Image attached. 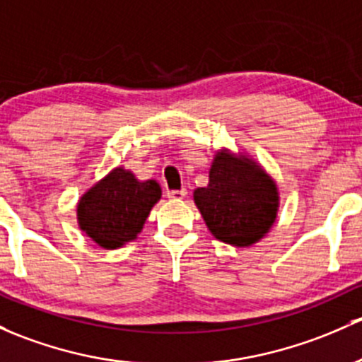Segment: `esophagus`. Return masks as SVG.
<instances>
[{
  "mask_svg": "<svg viewBox=\"0 0 362 362\" xmlns=\"http://www.w3.org/2000/svg\"><path fill=\"white\" fill-rule=\"evenodd\" d=\"M170 199H184V197H187V191L185 189H180V191H168Z\"/></svg>",
  "mask_w": 362,
  "mask_h": 362,
  "instance_id": "34e87169",
  "label": "esophagus"
}]
</instances>
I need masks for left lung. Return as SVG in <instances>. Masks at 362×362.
<instances>
[{"mask_svg":"<svg viewBox=\"0 0 362 362\" xmlns=\"http://www.w3.org/2000/svg\"><path fill=\"white\" fill-rule=\"evenodd\" d=\"M206 187L194 191V203L213 238L248 248L276 223L281 197L276 180L246 151L215 152Z\"/></svg>","mask_w":362,"mask_h":362,"instance_id":"left-lung-1","label":"left lung"}]
</instances>
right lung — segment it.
<instances>
[{"label":"right lung","instance_id":"obj_1","mask_svg":"<svg viewBox=\"0 0 362 362\" xmlns=\"http://www.w3.org/2000/svg\"><path fill=\"white\" fill-rule=\"evenodd\" d=\"M161 194L156 180H139L133 171L116 166L81 194L78 227L100 248L117 250L135 241Z\"/></svg>","mask_w":362,"mask_h":362}]
</instances>
